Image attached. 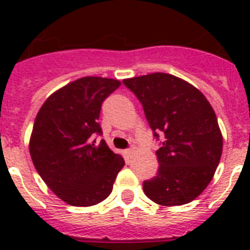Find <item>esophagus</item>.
Instances as JSON below:
<instances>
[{
	"mask_svg": "<svg viewBox=\"0 0 250 250\" xmlns=\"http://www.w3.org/2000/svg\"><path fill=\"white\" fill-rule=\"evenodd\" d=\"M132 152H133V146H131V148L129 149H127V150H125V156H131V154H132Z\"/></svg>",
	"mask_w": 250,
	"mask_h": 250,
	"instance_id": "obj_1",
	"label": "esophagus"
}]
</instances>
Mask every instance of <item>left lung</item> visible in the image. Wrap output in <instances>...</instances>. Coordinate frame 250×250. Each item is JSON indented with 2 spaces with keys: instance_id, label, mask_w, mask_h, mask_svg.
Wrapping results in <instances>:
<instances>
[{
  "instance_id": "obj_1",
  "label": "left lung",
  "mask_w": 250,
  "mask_h": 250,
  "mask_svg": "<svg viewBox=\"0 0 250 250\" xmlns=\"http://www.w3.org/2000/svg\"><path fill=\"white\" fill-rule=\"evenodd\" d=\"M143 105L154 136L158 172L143 183L146 197L162 206L193 201L209 186L221 161L223 137L213 107L200 90L170 74L123 80Z\"/></svg>"
}]
</instances>
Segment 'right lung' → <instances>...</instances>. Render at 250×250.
Returning a JSON list of instances; mask_svg holds the SVG:
<instances>
[{"label":"right lung","instance_id":"1","mask_svg":"<svg viewBox=\"0 0 250 250\" xmlns=\"http://www.w3.org/2000/svg\"><path fill=\"white\" fill-rule=\"evenodd\" d=\"M121 82L85 76L50 94L41 106L29 139V153L45 184L68 205L92 206L113 190L125 166L105 140L98 123L102 102Z\"/></svg>","mask_w":250,"mask_h":250}]
</instances>
